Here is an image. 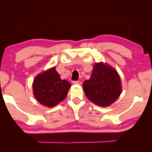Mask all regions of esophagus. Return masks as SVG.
Masks as SVG:
<instances>
[{
    "mask_svg": "<svg viewBox=\"0 0 152 152\" xmlns=\"http://www.w3.org/2000/svg\"><path fill=\"white\" fill-rule=\"evenodd\" d=\"M72 83H73V84H77V85H80L81 84V82L80 80H74Z\"/></svg>",
    "mask_w": 152,
    "mask_h": 152,
    "instance_id": "esophagus-1",
    "label": "esophagus"
}]
</instances>
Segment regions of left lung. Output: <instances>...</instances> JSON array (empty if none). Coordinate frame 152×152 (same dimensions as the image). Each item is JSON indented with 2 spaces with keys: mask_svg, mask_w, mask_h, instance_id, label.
Masks as SVG:
<instances>
[{
  "mask_svg": "<svg viewBox=\"0 0 152 152\" xmlns=\"http://www.w3.org/2000/svg\"><path fill=\"white\" fill-rule=\"evenodd\" d=\"M83 89L87 98L101 107H107L121 94V78L116 69L102 63H96L89 80L83 83Z\"/></svg>",
  "mask_w": 152,
  "mask_h": 152,
  "instance_id": "left-lung-1",
  "label": "left lung"
}]
</instances>
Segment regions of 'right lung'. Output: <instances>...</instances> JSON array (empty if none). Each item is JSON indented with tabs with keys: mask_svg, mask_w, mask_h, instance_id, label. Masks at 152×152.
<instances>
[{
	"mask_svg": "<svg viewBox=\"0 0 152 152\" xmlns=\"http://www.w3.org/2000/svg\"><path fill=\"white\" fill-rule=\"evenodd\" d=\"M71 84L61 80L55 67L39 74L33 82L34 95L42 105L53 107L67 96Z\"/></svg>",
	"mask_w": 152,
	"mask_h": 152,
	"instance_id": "right-lung-1",
	"label": "right lung"
}]
</instances>
